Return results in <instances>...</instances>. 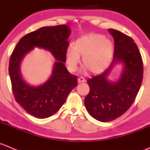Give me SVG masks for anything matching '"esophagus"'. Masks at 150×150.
<instances>
[{"label":"esophagus","mask_w":150,"mask_h":150,"mask_svg":"<svg viewBox=\"0 0 150 150\" xmlns=\"http://www.w3.org/2000/svg\"><path fill=\"white\" fill-rule=\"evenodd\" d=\"M85 81H86V79L84 78H83V77H79V78H78V82L79 83L85 82Z\"/></svg>","instance_id":"obj_1"}]
</instances>
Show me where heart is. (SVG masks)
<instances>
[{
  "mask_svg": "<svg viewBox=\"0 0 150 150\" xmlns=\"http://www.w3.org/2000/svg\"><path fill=\"white\" fill-rule=\"evenodd\" d=\"M113 44L100 34H89L79 38L74 46H69L66 52V60L71 71H76L80 63L91 73H99L108 67L113 56Z\"/></svg>",
  "mask_w": 150,
  "mask_h": 150,
  "instance_id": "1",
  "label": "heart"
}]
</instances>
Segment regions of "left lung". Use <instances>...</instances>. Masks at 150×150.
<instances>
[{"label":"left lung","mask_w":150,"mask_h":150,"mask_svg":"<svg viewBox=\"0 0 150 150\" xmlns=\"http://www.w3.org/2000/svg\"><path fill=\"white\" fill-rule=\"evenodd\" d=\"M115 41L114 59L109 68L87 80L90 92L84 99L86 109L100 122H109L125 113L131 106L143 79V61L134 41L120 31L109 29ZM118 62L125 65L117 83L106 79L112 67Z\"/></svg>","instance_id":"1"}]
</instances>
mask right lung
Returning a JSON list of instances; mask_svg holds the SVG:
<instances>
[{
    "label": "right lung",
    "instance_id": "add662e5",
    "mask_svg": "<svg viewBox=\"0 0 150 150\" xmlns=\"http://www.w3.org/2000/svg\"><path fill=\"white\" fill-rule=\"evenodd\" d=\"M70 33L69 28L65 25L43 27L24 35L11 53L8 72L14 98L35 117L47 118L56 113L77 85V76L71 74L64 65ZM34 46L49 50L57 60L51 78L38 87L25 83L19 71L21 60Z\"/></svg>",
    "mask_w": 150,
    "mask_h": 150
}]
</instances>
